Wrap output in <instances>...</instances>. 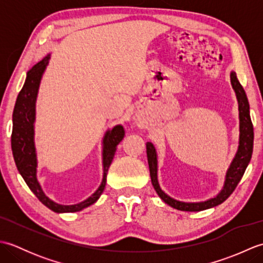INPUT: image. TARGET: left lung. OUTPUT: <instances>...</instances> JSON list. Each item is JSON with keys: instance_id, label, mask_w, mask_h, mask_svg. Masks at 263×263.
<instances>
[{"instance_id": "left-lung-1", "label": "left lung", "mask_w": 263, "mask_h": 263, "mask_svg": "<svg viewBox=\"0 0 263 263\" xmlns=\"http://www.w3.org/2000/svg\"><path fill=\"white\" fill-rule=\"evenodd\" d=\"M231 83L236 93V98L238 102V116H239V140H238V148L235 157L231 163L230 168L226 172L225 176V183L222 186L221 191L218 193L215 198H211L202 202H183V201H178L171 198L168 194H166L163 190L160 189L157 177V153H156V148L152 142H147V157H148V164H149V171H150V177H152V183L157 192L159 198L164 201L165 203L173 206L177 210L182 211H201L212 208L224 202V201L230 197L233 193L234 190L236 189L237 184L241 181L242 176L244 175V172L250 163L251 157H252L253 153V124L251 121L250 116V105L249 100L245 93L244 89L241 83H239L236 73L234 71L231 72Z\"/></svg>"}]
</instances>
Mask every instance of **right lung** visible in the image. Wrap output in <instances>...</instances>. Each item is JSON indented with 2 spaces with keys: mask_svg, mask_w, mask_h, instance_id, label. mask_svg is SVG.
Wrapping results in <instances>:
<instances>
[{
  "mask_svg": "<svg viewBox=\"0 0 263 263\" xmlns=\"http://www.w3.org/2000/svg\"><path fill=\"white\" fill-rule=\"evenodd\" d=\"M49 55L44 58L41 62L35 64L27 72L25 85L20 90L14 105L12 115V135H11V148L13 158L21 176L38 200L54 212H76L96 202L102 195L105 185L106 176L111 160L114 158L116 147L124 138V128L122 125H115L111 130H107L103 139V180L96 192L92 193L82 202L71 205H64L54 202L44 193L37 180V155L35 148V130L33 123L36 120V99L39 83H41L44 71L48 64Z\"/></svg>",
  "mask_w": 263,
  "mask_h": 263,
  "instance_id": "1",
  "label": "right lung"
}]
</instances>
